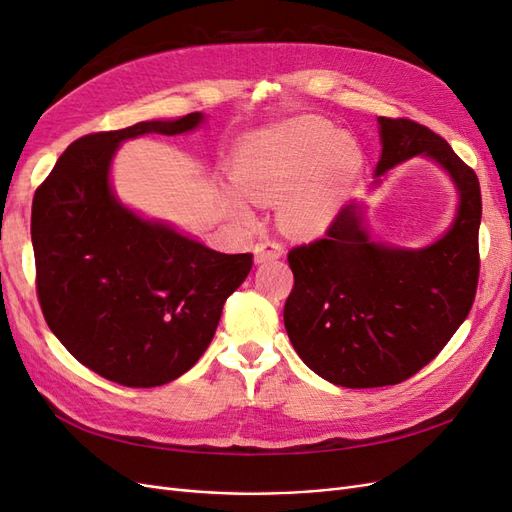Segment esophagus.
<instances>
[{
	"label": "esophagus",
	"instance_id": "obj_1",
	"mask_svg": "<svg viewBox=\"0 0 512 512\" xmlns=\"http://www.w3.org/2000/svg\"><path fill=\"white\" fill-rule=\"evenodd\" d=\"M256 262H265V260H277L284 256V245L275 239H265V241H258L256 247Z\"/></svg>",
	"mask_w": 512,
	"mask_h": 512
}]
</instances>
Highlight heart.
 I'll return each instance as SVG.
<instances>
[{
    "mask_svg": "<svg viewBox=\"0 0 512 512\" xmlns=\"http://www.w3.org/2000/svg\"><path fill=\"white\" fill-rule=\"evenodd\" d=\"M359 164V149L324 121L301 119L243 138L230 166L235 188L256 200H282V224L297 235H318L333 220L344 185ZM232 194L239 218L252 215L247 200Z\"/></svg>",
    "mask_w": 512,
    "mask_h": 512,
    "instance_id": "1",
    "label": "heart"
}]
</instances>
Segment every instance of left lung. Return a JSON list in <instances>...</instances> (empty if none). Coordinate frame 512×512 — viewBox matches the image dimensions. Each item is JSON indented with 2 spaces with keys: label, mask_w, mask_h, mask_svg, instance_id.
I'll list each match as a JSON object with an SVG mask.
<instances>
[{
  "label": "left lung",
  "mask_w": 512,
  "mask_h": 512,
  "mask_svg": "<svg viewBox=\"0 0 512 512\" xmlns=\"http://www.w3.org/2000/svg\"><path fill=\"white\" fill-rule=\"evenodd\" d=\"M376 175L425 153L459 188L453 228L425 250L369 239L354 205L324 237L292 247L284 324L303 363L346 389L399 384L431 363L468 318L478 286L480 183L442 136L408 117H380Z\"/></svg>",
  "instance_id": "left-lung-1"
}]
</instances>
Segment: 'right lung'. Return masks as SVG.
I'll use <instances>...</instances> for the list:
<instances>
[{
  "mask_svg": "<svg viewBox=\"0 0 512 512\" xmlns=\"http://www.w3.org/2000/svg\"><path fill=\"white\" fill-rule=\"evenodd\" d=\"M203 121H141L94 132L61 153L34 194L36 292L49 329L98 376L151 389L185 374L211 344L226 299L254 265L121 207L108 185L117 145Z\"/></svg>",
  "mask_w": 512,
  "mask_h": 512,
  "instance_id": "obj_1",
  "label": "right lung"
}]
</instances>
